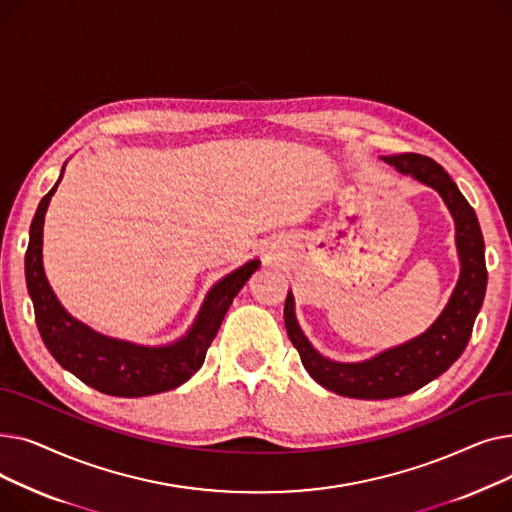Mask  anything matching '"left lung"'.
<instances>
[{
	"label": "left lung",
	"instance_id": "1",
	"mask_svg": "<svg viewBox=\"0 0 512 512\" xmlns=\"http://www.w3.org/2000/svg\"><path fill=\"white\" fill-rule=\"evenodd\" d=\"M382 159L398 172L411 174L415 180L432 186L454 218L461 276L440 317L421 336L405 344L388 348L361 363H338L319 355L305 338L294 315L292 292H288L284 305L288 338L299 351L311 378L336 394L365 400L405 396L442 375L463 355L488 286L486 247L477 215L448 172L432 157L419 153L386 155Z\"/></svg>",
	"mask_w": 512,
	"mask_h": 512
}]
</instances>
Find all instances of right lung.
<instances>
[{
    "instance_id": "obj_1",
    "label": "right lung",
    "mask_w": 512,
    "mask_h": 512,
    "mask_svg": "<svg viewBox=\"0 0 512 512\" xmlns=\"http://www.w3.org/2000/svg\"><path fill=\"white\" fill-rule=\"evenodd\" d=\"M64 176L41 199L29 232V249L24 255V276L35 307L39 334L64 369L80 382L110 396H149L168 392L184 384L199 371L207 348L218 334L222 319L238 290L259 267V259L245 263L215 282L195 317L191 330L166 346H141L103 336L74 319L53 294L43 270V224L51 195Z\"/></svg>"
}]
</instances>
